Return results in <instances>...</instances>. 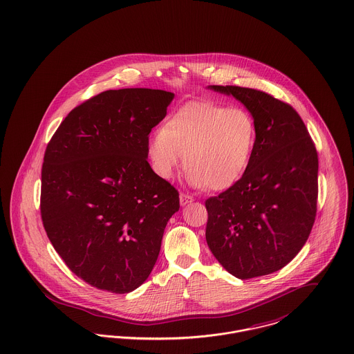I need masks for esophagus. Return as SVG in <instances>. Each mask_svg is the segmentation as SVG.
<instances>
[{
  "label": "esophagus",
  "instance_id": "1",
  "mask_svg": "<svg viewBox=\"0 0 354 354\" xmlns=\"http://www.w3.org/2000/svg\"><path fill=\"white\" fill-rule=\"evenodd\" d=\"M193 201V196H190L188 193H181L180 194V203L181 205H187L189 203Z\"/></svg>",
  "mask_w": 354,
  "mask_h": 354
}]
</instances>
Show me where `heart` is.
<instances>
[{
	"label": "heart",
	"instance_id": "obj_1",
	"mask_svg": "<svg viewBox=\"0 0 354 354\" xmlns=\"http://www.w3.org/2000/svg\"><path fill=\"white\" fill-rule=\"evenodd\" d=\"M258 129L252 114L241 107L212 102L192 103L167 119L147 145L156 173L170 180L183 165L196 188H232L252 161Z\"/></svg>",
	"mask_w": 354,
	"mask_h": 354
}]
</instances>
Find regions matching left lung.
Listing matches in <instances>:
<instances>
[{"label": "left lung", "instance_id": "1", "mask_svg": "<svg viewBox=\"0 0 354 354\" xmlns=\"http://www.w3.org/2000/svg\"><path fill=\"white\" fill-rule=\"evenodd\" d=\"M252 114L258 140L245 174L205 201V239L236 278L272 274L305 245L317 214L318 153L299 114L260 90L211 86Z\"/></svg>", "mask_w": 354, "mask_h": 354}]
</instances>
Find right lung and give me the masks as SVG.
<instances>
[{"label":"right lung","instance_id":"right-lung-1","mask_svg":"<svg viewBox=\"0 0 354 354\" xmlns=\"http://www.w3.org/2000/svg\"><path fill=\"white\" fill-rule=\"evenodd\" d=\"M174 94L109 90L76 106L48 142L40 212L53 248L99 290L126 294L147 279L178 192L147 162L149 134Z\"/></svg>","mask_w":354,"mask_h":354}]
</instances>
